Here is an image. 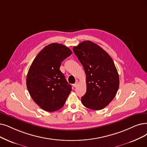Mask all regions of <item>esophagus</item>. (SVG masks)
I'll use <instances>...</instances> for the list:
<instances>
[{
	"label": "esophagus",
	"instance_id": "esophagus-1",
	"mask_svg": "<svg viewBox=\"0 0 147 147\" xmlns=\"http://www.w3.org/2000/svg\"><path fill=\"white\" fill-rule=\"evenodd\" d=\"M73 86H74V87H77V86H78V81H76L75 83L74 84Z\"/></svg>",
	"mask_w": 147,
	"mask_h": 147
}]
</instances>
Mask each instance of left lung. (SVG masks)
Segmentation results:
<instances>
[{
  "label": "left lung",
  "instance_id": "obj_1",
  "mask_svg": "<svg viewBox=\"0 0 147 147\" xmlns=\"http://www.w3.org/2000/svg\"><path fill=\"white\" fill-rule=\"evenodd\" d=\"M73 50L86 75L87 89L81 102L87 108L101 110L113 100L119 86V75L112 58L100 46L89 40L74 46Z\"/></svg>",
  "mask_w": 147,
  "mask_h": 147
}]
</instances>
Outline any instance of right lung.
Segmentation results:
<instances>
[{"instance_id":"right-lung-1","label":"right lung","mask_w":147,"mask_h":147,"mask_svg":"<svg viewBox=\"0 0 147 147\" xmlns=\"http://www.w3.org/2000/svg\"><path fill=\"white\" fill-rule=\"evenodd\" d=\"M60 43L47 45L34 58L26 77V86L34 101L46 111L60 109L72 90V86L60 71L61 63L72 54Z\"/></svg>"}]
</instances>
